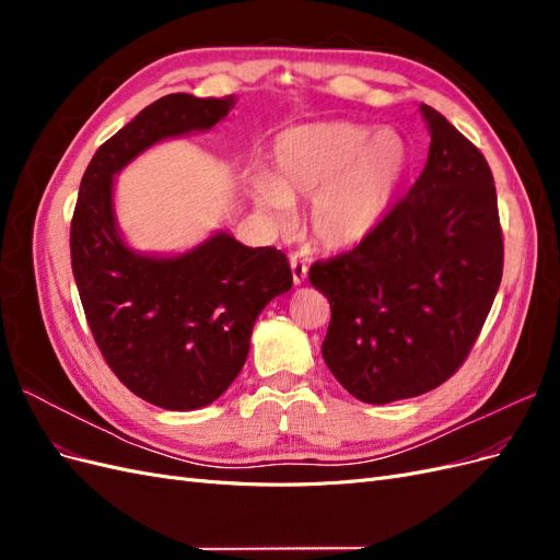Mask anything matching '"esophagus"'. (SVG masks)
<instances>
[{
    "mask_svg": "<svg viewBox=\"0 0 560 560\" xmlns=\"http://www.w3.org/2000/svg\"><path fill=\"white\" fill-rule=\"evenodd\" d=\"M290 266H292V278H294V284H301V282H306V278H308V264L303 261L299 254H292L290 257Z\"/></svg>",
    "mask_w": 560,
    "mask_h": 560,
    "instance_id": "34e87169",
    "label": "esophagus"
}]
</instances>
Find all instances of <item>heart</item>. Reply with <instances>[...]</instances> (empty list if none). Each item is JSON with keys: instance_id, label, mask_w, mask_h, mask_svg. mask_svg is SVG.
<instances>
[{"instance_id": "b5f03b06", "label": "heart", "mask_w": 560, "mask_h": 560, "mask_svg": "<svg viewBox=\"0 0 560 560\" xmlns=\"http://www.w3.org/2000/svg\"><path fill=\"white\" fill-rule=\"evenodd\" d=\"M411 147L393 128L325 121L284 130L273 144L270 177L252 179L257 208L278 226L292 202L311 200L308 231L331 252L358 247L374 233L409 177Z\"/></svg>"}]
</instances>
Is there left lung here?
<instances>
[{"label": "left lung", "instance_id": "left-lung-1", "mask_svg": "<svg viewBox=\"0 0 560 560\" xmlns=\"http://www.w3.org/2000/svg\"><path fill=\"white\" fill-rule=\"evenodd\" d=\"M425 171L364 243L311 266L329 299L322 343L334 378L366 404L418 397L448 381L479 338L502 280L493 173L436 109Z\"/></svg>", "mask_w": 560, "mask_h": 560}]
</instances>
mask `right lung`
<instances>
[{"mask_svg": "<svg viewBox=\"0 0 560 560\" xmlns=\"http://www.w3.org/2000/svg\"><path fill=\"white\" fill-rule=\"evenodd\" d=\"M235 97L165 95L95 151L70 229L72 273L105 362L130 393L167 411L212 404L241 374L252 327L290 292L276 247H245L226 231L177 257L130 249L116 226L114 175L161 140L210 130Z\"/></svg>", "mask_w": 560, "mask_h": 560, "instance_id": "1", "label": "right lung"}]
</instances>
